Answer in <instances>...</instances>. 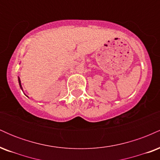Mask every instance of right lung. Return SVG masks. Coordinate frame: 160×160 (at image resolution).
<instances>
[{
	"label": "right lung",
	"instance_id": "add662e5",
	"mask_svg": "<svg viewBox=\"0 0 160 160\" xmlns=\"http://www.w3.org/2000/svg\"><path fill=\"white\" fill-rule=\"evenodd\" d=\"M18 80H19V83L20 88H21V89H22V85H21V80H20L19 77H18Z\"/></svg>",
	"mask_w": 160,
	"mask_h": 160
}]
</instances>
